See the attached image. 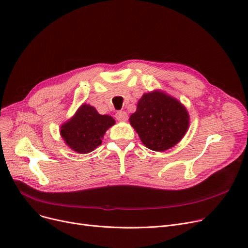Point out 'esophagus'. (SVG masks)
<instances>
[{
  "instance_id": "obj_1",
  "label": "esophagus",
  "mask_w": 248,
  "mask_h": 248,
  "mask_svg": "<svg viewBox=\"0 0 248 248\" xmlns=\"http://www.w3.org/2000/svg\"><path fill=\"white\" fill-rule=\"evenodd\" d=\"M116 119L118 121H126L128 119V115L124 111H119L116 113Z\"/></svg>"
}]
</instances>
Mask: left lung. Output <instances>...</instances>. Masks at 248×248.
Segmentation results:
<instances>
[{
	"label": "left lung",
	"instance_id": "1",
	"mask_svg": "<svg viewBox=\"0 0 248 248\" xmlns=\"http://www.w3.org/2000/svg\"><path fill=\"white\" fill-rule=\"evenodd\" d=\"M129 121L147 148L164 152L182 140L189 126V115L176 98L155 91L141 96Z\"/></svg>",
	"mask_w": 248,
	"mask_h": 248
}]
</instances>
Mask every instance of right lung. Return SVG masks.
I'll use <instances>...</instances> for the list:
<instances>
[{"label":"right lung","mask_w":248,"mask_h":248,"mask_svg":"<svg viewBox=\"0 0 248 248\" xmlns=\"http://www.w3.org/2000/svg\"><path fill=\"white\" fill-rule=\"evenodd\" d=\"M115 120L108 115H101L91 105L83 104L70 120L61 126L65 143L78 154H88L102 143V138Z\"/></svg>","instance_id":"right-lung-1"}]
</instances>
